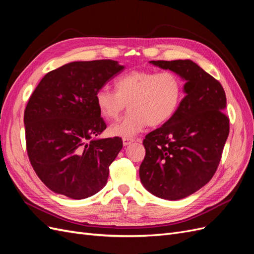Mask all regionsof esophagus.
<instances>
[{
  "label": "esophagus",
  "instance_id": "obj_1",
  "mask_svg": "<svg viewBox=\"0 0 254 254\" xmlns=\"http://www.w3.org/2000/svg\"><path fill=\"white\" fill-rule=\"evenodd\" d=\"M132 142H134L133 137H123V144H124V146H128Z\"/></svg>",
  "mask_w": 254,
  "mask_h": 254
}]
</instances>
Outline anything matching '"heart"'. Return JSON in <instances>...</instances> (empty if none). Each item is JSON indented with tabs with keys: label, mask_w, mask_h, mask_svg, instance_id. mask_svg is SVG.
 I'll use <instances>...</instances> for the list:
<instances>
[{
	"label": "heart",
	"mask_w": 254,
	"mask_h": 254,
	"mask_svg": "<svg viewBox=\"0 0 254 254\" xmlns=\"http://www.w3.org/2000/svg\"><path fill=\"white\" fill-rule=\"evenodd\" d=\"M115 91L98 89L96 105L103 117L118 120L128 104L129 111L109 128L112 135L131 137L150 126H160L178 111L183 98V82L173 72L132 71L114 80Z\"/></svg>",
	"instance_id": "heart-1"
}]
</instances>
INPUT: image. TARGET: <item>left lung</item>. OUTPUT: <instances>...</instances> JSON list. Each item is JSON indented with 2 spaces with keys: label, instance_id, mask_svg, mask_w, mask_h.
Returning a JSON list of instances; mask_svg holds the SVG:
<instances>
[{
  "label": "left lung",
  "instance_id": "8db88e82",
  "mask_svg": "<svg viewBox=\"0 0 254 254\" xmlns=\"http://www.w3.org/2000/svg\"><path fill=\"white\" fill-rule=\"evenodd\" d=\"M187 82L178 111L145 136L140 179L149 193L167 200L191 195L209 182L229 135L225 90L191 60H152Z\"/></svg>",
  "mask_w": 254,
  "mask_h": 254
}]
</instances>
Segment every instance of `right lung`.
<instances>
[{"label":"right lung","mask_w":254,"mask_h":254,"mask_svg":"<svg viewBox=\"0 0 254 254\" xmlns=\"http://www.w3.org/2000/svg\"><path fill=\"white\" fill-rule=\"evenodd\" d=\"M123 68L110 59L70 63L49 72L29 97L24 111L28 159L54 193L83 199L106 186L123 141L94 139L107 127L95 94Z\"/></svg>","instance_id":"1"}]
</instances>
